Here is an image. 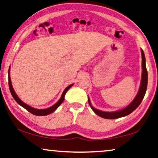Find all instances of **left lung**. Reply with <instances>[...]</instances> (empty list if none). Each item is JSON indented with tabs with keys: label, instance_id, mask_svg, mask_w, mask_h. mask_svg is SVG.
Masks as SVG:
<instances>
[{
	"label": "left lung",
	"instance_id": "8db88e82",
	"mask_svg": "<svg viewBox=\"0 0 158 158\" xmlns=\"http://www.w3.org/2000/svg\"><path fill=\"white\" fill-rule=\"evenodd\" d=\"M141 52H142V79H141L140 82V86L139 88V91L137 94V95L134 98L133 102H132L130 104L127 106L126 108H124L123 109H121L120 110H117V111L114 112H106L102 111V110H98L94 108L91 106V103L90 102V99L88 97L89 103L90 105L91 109L94 110V112L96 114H97L98 116L100 117H102L103 118L106 119H116L118 118H121L126 116H128L130 114H131L133 110H135L138 106L140 104L141 102H142L143 98H144L145 92L147 90V86H148V71L146 69V65H145V57L144 52H143V49H141Z\"/></svg>",
	"mask_w": 158,
	"mask_h": 158
}]
</instances>
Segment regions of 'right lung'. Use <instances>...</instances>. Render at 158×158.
<instances>
[{
    "mask_svg": "<svg viewBox=\"0 0 158 158\" xmlns=\"http://www.w3.org/2000/svg\"><path fill=\"white\" fill-rule=\"evenodd\" d=\"M10 68H9L8 69V84H9V89H10V93L12 94V96H13V97L14 99L15 100V102H17L19 105H20L21 106H23L24 109H26L28 111L31 113V114H34V115H36V116H47V115H49L52 114V113L55 111V110L57 109V108L60 106L62 104V103L64 102V96L66 93H67V91L69 90V89L71 88V87L73 86V84H71V85L68 86L67 88H66L64 91H63V93L62 94V96H61V98H60V100L58 101L57 102H56L55 105L52 106L51 107L48 108V109H35V108H32L31 106H30L27 105L26 103H25L23 102H22L20 99V98L18 97L17 96V94H15V91H14V89L13 88V86H12V84H11V80H10Z\"/></svg>",
    "mask_w": 158,
    "mask_h": 158,
    "instance_id": "right-lung-1",
    "label": "right lung"
}]
</instances>
